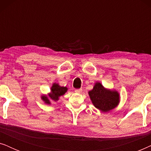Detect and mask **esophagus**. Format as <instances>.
Listing matches in <instances>:
<instances>
[{
	"instance_id": "34e87169",
	"label": "esophagus",
	"mask_w": 151,
	"mask_h": 151,
	"mask_svg": "<svg viewBox=\"0 0 151 151\" xmlns=\"http://www.w3.org/2000/svg\"><path fill=\"white\" fill-rule=\"evenodd\" d=\"M75 91L76 93H82V88H77V89L75 90Z\"/></svg>"
}]
</instances>
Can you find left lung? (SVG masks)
<instances>
[{
  "label": "left lung",
  "instance_id": "8db88e82",
  "mask_svg": "<svg viewBox=\"0 0 151 151\" xmlns=\"http://www.w3.org/2000/svg\"><path fill=\"white\" fill-rule=\"evenodd\" d=\"M88 93L93 106L103 113L116 108L120 102V96L117 90L105 88L100 82H96Z\"/></svg>",
  "mask_w": 151,
  "mask_h": 151
}]
</instances>
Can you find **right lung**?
I'll return each mask as SVG.
<instances>
[{
    "mask_svg": "<svg viewBox=\"0 0 151 151\" xmlns=\"http://www.w3.org/2000/svg\"><path fill=\"white\" fill-rule=\"evenodd\" d=\"M67 86H61L58 83L54 82L51 87L50 92L47 94L41 95L40 98L46 104H51V101L57 102L59 100L60 97L64 96L67 91Z\"/></svg>",
    "mask_w": 151,
    "mask_h": 151,
    "instance_id": "right-lung-1",
    "label": "right lung"
}]
</instances>
